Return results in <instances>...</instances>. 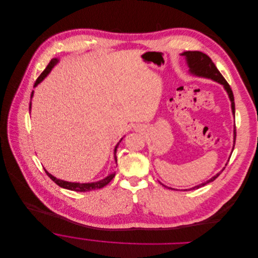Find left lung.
<instances>
[{
  "label": "left lung",
  "mask_w": 258,
  "mask_h": 258,
  "mask_svg": "<svg viewBox=\"0 0 258 258\" xmlns=\"http://www.w3.org/2000/svg\"><path fill=\"white\" fill-rule=\"evenodd\" d=\"M182 56H184L186 58L187 64L189 66V68H190L189 71L192 74L197 75V76H201V77L211 78V79H213V80H215V81H217V82H219V83L224 85L225 89L227 90V92L229 94L231 104H232V112H233V115L235 116V101H234L233 91H232L229 83L226 81L224 76L221 74V72L218 70V68L216 67V65L212 61V59L208 55H205V54H203V53H201V51H198V50L184 51V53L182 54ZM235 141H236V126H235V130H234V146H235ZM226 166H227V164H226ZM224 170H225V168L223 169V171ZM220 175H221V173L217 174L216 176H214L212 179H210L207 182H204L202 184H199V185H197L195 187H192L190 189H185L184 191L195 190V189H198L200 187H203V186H205L207 184L215 181ZM172 190H175V189H172Z\"/></svg>",
  "instance_id": "8db88e82"
}]
</instances>
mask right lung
<instances>
[{
  "mask_svg": "<svg viewBox=\"0 0 258 258\" xmlns=\"http://www.w3.org/2000/svg\"><path fill=\"white\" fill-rule=\"evenodd\" d=\"M58 63V59H51L50 60V62L48 63V65L46 66V68L42 71V73L38 76V78L36 79V81H35V83H34V86H36L40 81H42V79L49 73V71L51 70V68H53L56 64ZM32 95H33V91H32V93H31V96L30 97H32ZM31 109V101H30V104H29V110ZM122 140V139H121ZM121 140L119 141V143L116 145V147H115V161L117 162V157H116V152H117V148H118V146H119V144H120V142H121ZM45 171V170H44ZM45 173H46V175L53 180L57 185H59L60 187H62V188H65V189H68V190H72V191H76V192H87V191H91V190H95V189H99V188H102L104 186H106V185H108L111 181H112V179L115 177V174H111V175H109L107 178H105V179H102V180H100V181H98V182H94V183H72V182H67V181H63V180H60V179H57V178H55L54 176H51L49 173H47L46 171H45Z\"/></svg>",
  "mask_w": 258,
  "mask_h": 258,
  "instance_id": "right-lung-1",
  "label": "right lung"
}]
</instances>
